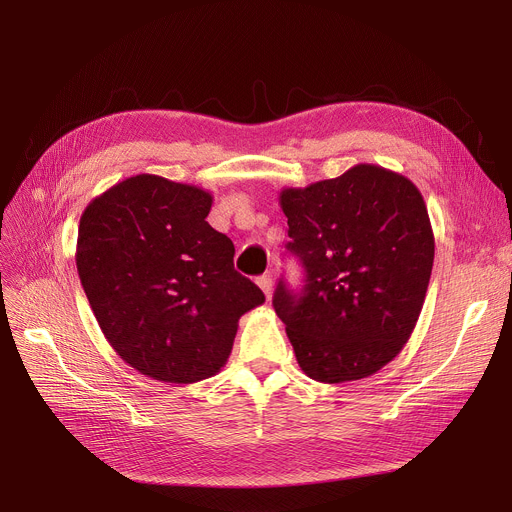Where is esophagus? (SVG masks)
<instances>
[{"label":"esophagus","mask_w":512,"mask_h":512,"mask_svg":"<svg viewBox=\"0 0 512 512\" xmlns=\"http://www.w3.org/2000/svg\"><path fill=\"white\" fill-rule=\"evenodd\" d=\"M257 284H259V288L265 292V297L270 299V294H272V284H274L272 274H263L261 278H257Z\"/></svg>","instance_id":"1"}]
</instances>
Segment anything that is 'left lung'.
Instances as JSON below:
<instances>
[{"mask_svg": "<svg viewBox=\"0 0 512 512\" xmlns=\"http://www.w3.org/2000/svg\"><path fill=\"white\" fill-rule=\"evenodd\" d=\"M286 249L305 267L274 309L301 369L321 384L355 382L388 365L411 338L434 265V230L419 188L359 164L338 178L282 188Z\"/></svg>", "mask_w": 512, "mask_h": 512, "instance_id": "1", "label": "left lung"}]
</instances>
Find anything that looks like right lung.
Masks as SVG:
<instances>
[{
    "instance_id": "right-lung-1",
    "label": "right lung",
    "mask_w": 512,
    "mask_h": 512,
    "mask_svg": "<svg viewBox=\"0 0 512 512\" xmlns=\"http://www.w3.org/2000/svg\"><path fill=\"white\" fill-rule=\"evenodd\" d=\"M213 197L155 174L130 176L80 215L76 270L114 351L147 378L218 373L238 319L263 292L234 270L232 240L207 224Z\"/></svg>"
}]
</instances>
